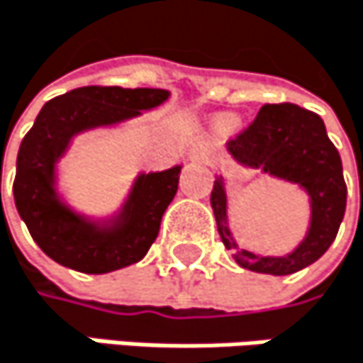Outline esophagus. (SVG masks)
Wrapping results in <instances>:
<instances>
[{
    "label": "esophagus",
    "instance_id": "34e87169",
    "mask_svg": "<svg viewBox=\"0 0 363 363\" xmlns=\"http://www.w3.org/2000/svg\"><path fill=\"white\" fill-rule=\"evenodd\" d=\"M198 157H200V159H206V148H204V146L198 148Z\"/></svg>",
    "mask_w": 363,
    "mask_h": 363
}]
</instances>
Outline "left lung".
Wrapping results in <instances>:
<instances>
[{"label":"left lung","instance_id":"left-lung-1","mask_svg":"<svg viewBox=\"0 0 363 363\" xmlns=\"http://www.w3.org/2000/svg\"><path fill=\"white\" fill-rule=\"evenodd\" d=\"M228 150L250 167L293 180L308 189L312 198V223L306 241L289 256L269 258L237 250L235 260L243 269L269 275H291L316 262L333 243L347 211V183L340 152L327 138L318 113L293 103L262 105L258 116L228 140ZM211 206L217 219L221 241L235 247L225 221V194L221 180H215Z\"/></svg>","mask_w":363,"mask_h":363}]
</instances>
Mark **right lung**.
Here are the masks:
<instances>
[{
  "label": "right lung",
  "instance_id": "1",
  "mask_svg": "<svg viewBox=\"0 0 363 363\" xmlns=\"http://www.w3.org/2000/svg\"><path fill=\"white\" fill-rule=\"evenodd\" d=\"M165 99L167 90L157 88L86 86L45 103L21 142L12 191L21 219L49 258L82 273H109L148 254L161 217L176 196L180 167L140 176L116 230H96L60 204L51 180L53 165L74 133L138 116Z\"/></svg>",
  "mask_w": 363,
  "mask_h": 363
}]
</instances>
